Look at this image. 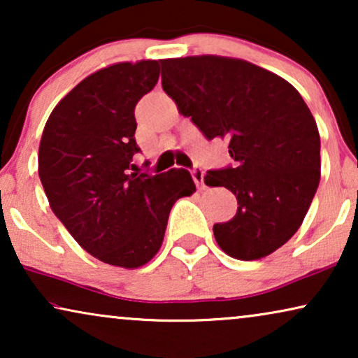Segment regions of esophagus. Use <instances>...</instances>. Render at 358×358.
I'll return each mask as SVG.
<instances>
[{
  "label": "esophagus",
  "mask_w": 358,
  "mask_h": 358,
  "mask_svg": "<svg viewBox=\"0 0 358 358\" xmlns=\"http://www.w3.org/2000/svg\"><path fill=\"white\" fill-rule=\"evenodd\" d=\"M190 174H192V179H194V182L197 184V187H199V189H205V184H203V176H205V173H203V169L194 168L192 171H190Z\"/></svg>",
  "instance_id": "esophagus-1"
}]
</instances>
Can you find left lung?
Returning a JSON list of instances; mask_svg holds the SVG:
<instances>
[{
    "mask_svg": "<svg viewBox=\"0 0 358 358\" xmlns=\"http://www.w3.org/2000/svg\"><path fill=\"white\" fill-rule=\"evenodd\" d=\"M163 90L205 138H227L228 168L203 180L236 195V215L213 224L228 256L256 261L301 227L321 178L320 131L295 87L246 60L200 55L161 60Z\"/></svg>",
    "mask_w": 358,
    "mask_h": 358,
    "instance_id": "obj_1",
    "label": "left lung"
}]
</instances>
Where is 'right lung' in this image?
<instances>
[{
  "label": "right lung",
  "instance_id": "obj_1",
  "mask_svg": "<svg viewBox=\"0 0 358 358\" xmlns=\"http://www.w3.org/2000/svg\"><path fill=\"white\" fill-rule=\"evenodd\" d=\"M159 63H115L55 106L38 146V178L50 208L80 246L110 266H145L163 244L176 200L195 192L189 171L131 173L135 106L153 90Z\"/></svg>",
  "mask_w": 358,
  "mask_h": 358
}]
</instances>
